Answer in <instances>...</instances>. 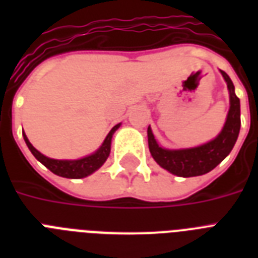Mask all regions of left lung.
<instances>
[{"label":"left lung","mask_w":258,"mask_h":258,"mask_svg":"<svg viewBox=\"0 0 258 258\" xmlns=\"http://www.w3.org/2000/svg\"><path fill=\"white\" fill-rule=\"evenodd\" d=\"M225 82L228 83L230 93V108L228 119L221 134L206 145L186 150H166L159 147L149 127V149L158 165L178 176H197L212 171L217 165H220L232 151L240 133V99L234 93L232 80L224 71H221Z\"/></svg>","instance_id":"left-lung-1"}]
</instances>
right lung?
<instances>
[{"mask_svg": "<svg viewBox=\"0 0 258 258\" xmlns=\"http://www.w3.org/2000/svg\"><path fill=\"white\" fill-rule=\"evenodd\" d=\"M119 125L120 124H116L109 131V134L107 135L104 142H103V145L100 146V149L97 150L96 153L89 155V157L78 159V161H57V159H50V158L42 155L41 153H38L37 150L30 145V142L28 141L25 133H22V135H24L26 146L29 147L32 154L36 157L37 161H40L42 165L45 166L46 169H49L56 175L64 176V178H76L78 179V178H84V176L92 174L93 171H96L107 161L109 151H111V139H112L113 133L119 128Z\"/></svg>", "mask_w": 258, "mask_h": 258, "instance_id": "1", "label": "right lung"}]
</instances>
